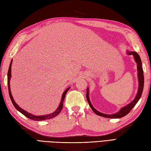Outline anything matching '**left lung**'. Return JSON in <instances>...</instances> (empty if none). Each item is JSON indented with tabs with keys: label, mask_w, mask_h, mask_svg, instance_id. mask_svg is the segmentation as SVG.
<instances>
[{
	"label": "left lung",
	"mask_w": 151,
	"mask_h": 151,
	"mask_svg": "<svg viewBox=\"0 0 151 151\" xmlns=\"http://www.w3.org/2000/svg\"><path fill=\"white\" fill-rule=\"evenodd\" d=\"M127 53L128 55H133L134 56V59H135L136 63H137V69H138V89L137 91V94L135 96L134 100L132 101L131 103H129L127 105L124 106L123 108L120 109L119 112H117L116 114H105L100 112L99 111H96V110L93 107V105L91 103L90 100H89V88H87L86 91V99L89 103V106L93 110V111L94 112L96 115H99L100 116H102L104 117H107V118H121L127 115L131 111V110L133 108L134 106H135L137 103L140 99L142 96V92H143V89H144V72H143V68H142V62L141 59L140 58V56L138 55L137 52L135 51H130L129 52L128 51Z\"/></svg>",
	"instance_id": "obj_1"
}]
</instances>
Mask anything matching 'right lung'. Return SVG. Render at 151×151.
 I'll return each mask as SVG.
<instances>
[{"mask_svg": "<svg viewBox=\"0 0 151 151\" xmlns=\"http://www.w3.org/2000/svg\"><path fill=\"white\" fill-rule=\"evenodd\" d=\"M12 62H13V60H11V62L9 65V70H8V72H7V85H8V90H9V94L10 99H11L12 103H13V105L14 106V107L17 109L19 112L23 114L24 116H25L28 118H29V119H30L32 120H34V121H44L46 119H51V118H53V117H56L58 114H59V113L61 112V111H62V109L63 108V104L65 97V95H66V93L68 91V89H70V87L68 88L66 90L63 92L62 96V99H61V101H60V104L58 106V107L54 112L50 114L44 115V116H34L33 114H30V113H28V112L24 111V110L22 109L21 107H19L18 105V104L15 102L13 97V96H12L11 92V89H10V79H11V77Z\"/></svg>", "mask_w": 151, "mask_h": 151, "instance_id": "add662e5", "label": "right lung"}]
</instances>
